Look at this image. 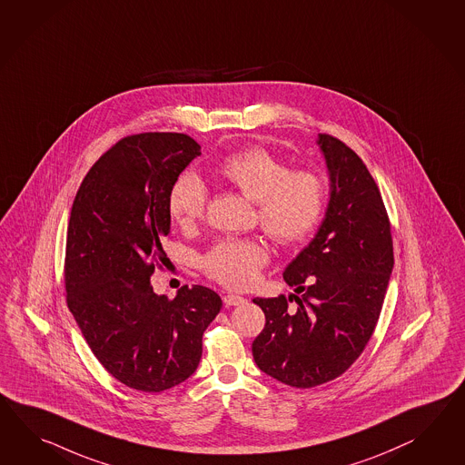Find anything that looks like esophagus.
Returning <instances> with one entry per match:
<instances>
[{
    "label": "esophagus",
    "instance_id": "obj_1",
    "mask_svg": "<svg viewBox=\"0 0 465 465\" xmlns=\"http://www.w3.org/2000/svg\"><path fill=\"white\" fill-rule=\"evenodd\" d=\"M245 302V299L242 297V295L237 294H227L223 297V304L225 306H240V304H243Z\"/></svg>",
    "mask_w": 465,
    "mask_h": 465
}]
</instances>
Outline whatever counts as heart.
Instances as JSON below:
<instances>
[{
	"label": "heart",
	"mask_w": 465,
	"mask_h": 465,
	"mask_svg": "<svg viewBox=\"0 0 465 465\" xmlns=\"http://www.w3.org/2000/svg\"><path fill=\"white\" fill-rule=\"evenodd\" d=\"M218 176L257 202L262 228L281 245L302 243L317 227L326 190L314 171L292 170L261 146L240 149L222 161ZM206 186L183 173L171 186L168 212L180 227H192L204 213ZM267 250L257 240H222L203 257L204 272L216 282L245 289L257 281Z\"/></svg>",
	"instance_id": "b5f03b06"
}]
</instances>
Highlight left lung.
I'll return each instance as SVG.
<instances>
[{"label": "left lung", "instance_id": "8db88e82", "mask_svg": "<svg viewBox=\"0 0 465 465\" xmlns=\"http://www.w3.org/2000/svg\"><path fill=\"white\" fill-rule=\"evenodd\" d=\"M316 143L328 168V208L314 238L283 271L301 294H292L297 309L283 295L253 299L265 314L253 360L295 388L328 383L358 360L393 271L391 228L373 176L340 139L319 134Z\"/></svg>", "mask_w": 465, "mask_h": 465}]
</instances>
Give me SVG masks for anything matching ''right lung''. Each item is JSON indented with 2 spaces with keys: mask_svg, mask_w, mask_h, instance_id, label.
Here are the masks:
<instances>
[{
  "mask_svg": "<svg viewBox=\"0 0 465 465\" xmlns=\"http://www.w3.org/2000/svg\"><path fill=\"white\" fill-rule=\"evenodd\" d=\"M200 154L186 134L124 137L92 166L70 212L68 309L104 368L141 391H164L196 371L203 331L222 309L203 285H183L174 299L151 285L166 259L171 186Z\"/></svg>",
  "mask_w": 465,
  "mask_h": 465,
  "instance_id": "add662e5",
  "label": "right lung"
}]
</instances>
